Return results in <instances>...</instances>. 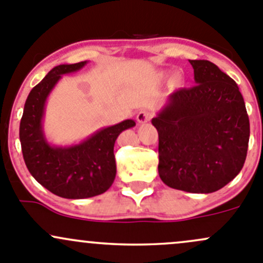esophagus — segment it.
Listing matches in <instances>:
<instances>
[{
  "label": "esophagus",
  "mask_w": 263,
  "mask_h": 263,
  "mask_svg": "<svg viewBox=\"0 0 263 263\" xmlns=\"http://www.w3.org/2000/svg\"><path fill=\"white\" fill-rule=\"evenodd\" d=\"M136 119L139 123H141V124L146 123V122L150 121V113H148L147 110H140V112L137 113Z\"/></svg>",
  "instance_id": "obj_1"
}]
</instances>
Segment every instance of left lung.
<instances>
[{
	"label": "left lung",
	"mask_w": 263,
	"mask_h": 263,
	"mask_svg": "<svg viewBox=\"0 0 263 263\" xmlns=\"http://www.w3.org/2000/svg\"><path fill=\"white\" fill-rule=\"evenodd\" d=\"M196 85L169 94L151 119L159 134V176L168 187L211 193L245 165L249 119L237 82L206 60H190Z\"/></svg>",
	"instance_id": "left-lung-1"
}]
</instances>
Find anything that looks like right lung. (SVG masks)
<instances>
[{
  "instance_id": "1",
  "label": "right lung",
  "mask_w": 263,
  "mask_h": 263,
  "mask_svg": "<svg viewBox=\"0 0 263 263\" xmlns=\"http://www.w3.org/2000/svg\"><path fill=\"white\" fill-rule=\"evenodd\" d=\"M86 63L53 67L29 92L20 121L21 150L28 171L44 188L71 200L94 197L109 190L117 173L113 151L117 137L136 126L134 119H124L65 146L47 140L43 119L49 94L63 75L78 72Z\"/></svg>"
}]
</instances>
